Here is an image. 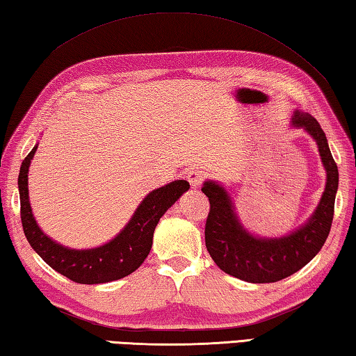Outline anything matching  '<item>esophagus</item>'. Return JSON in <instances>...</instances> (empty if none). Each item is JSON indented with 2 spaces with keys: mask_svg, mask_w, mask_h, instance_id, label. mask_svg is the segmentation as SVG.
Returning a JSON list of instances; mask_svg holds the SVG:
<instances>
[{
  "mask_svg": "<svg viewBox=\"0 0 356 356\" xmlns=\"http://www.w3.org/2000/svg\"><path fill=\"white\" fill-rule=\"evenodd\" d=\"M188 181L191 183V186L198 188L203 183V173L200 170H191L188 173Z\"/></svg>",
  "mask_w": 356,
  "mask_h": 356,
  "instance_id": "obj_1",
  "label": "esophagus"
}]
</instances>
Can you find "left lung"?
Listing matches in <instances>:
<instances>
[{
  "mask_svg": "<svg viewBox=\"0 0 356 356\" xmlns=\"http://www.w3.org/2000/svg\"><path fill=\"white\" fill-rule=\"evenodd\" d=\"M292 127L303 128L316 140L327 170L325 191L319 204L296 232L282 238L253 236L242 227L225 188L214 181H204L202 188L209 198L204 242L211 258L228 275L248 283H275L298 272L319 253L332 228L339 173L325 133L313 115L300 111L294 112Z\"/></svg>",
  "mask_w": 356,
  "mask_h": 356,
  "instance_id": "left-lung-1",
  "label": "left lung"
}]
</instances>
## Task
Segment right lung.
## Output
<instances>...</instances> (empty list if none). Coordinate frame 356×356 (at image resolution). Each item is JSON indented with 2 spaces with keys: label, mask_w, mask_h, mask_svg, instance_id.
<instances>
[{
  "label": "right lung",
  "mask_w": 356,
  "mask_h": 356,
  "mask_svg": "<svg viewBox=\"0 0 356 356\" xmlns=\"http://www.w3.org/2000/svg\"><path fill=\"white\" fill-rule=\"evenodd\" d=\"M37 145L24 158L18 175L20 216L24 236L34 252L60 275L81 284L109 283L133 273L148 257L154 228L165 211L189 189V183L177 179L143 198L128 225L114 239L89 250H74L58 244L42 232L29 204L28 172Z\"/></svg>",
  "instance_id": "obj_1"
}]
</instances>
